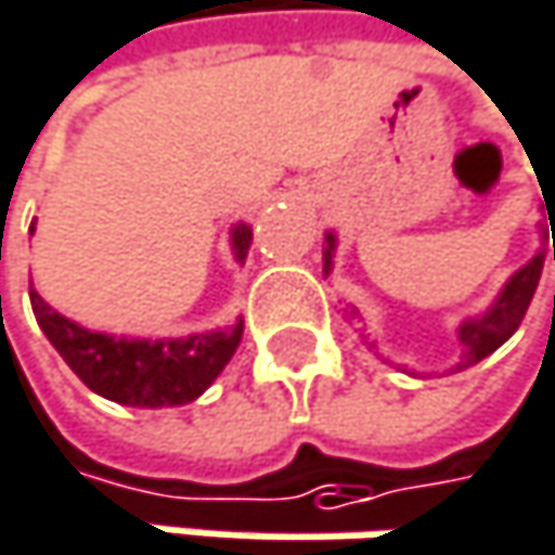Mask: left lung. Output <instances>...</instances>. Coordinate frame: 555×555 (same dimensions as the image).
Segmentation results:
<instances>
[{"mask_svg":"<svg viewBox=\"0 0 555 555\" xmlns=\"http://www.w3.org/2000/svg\"><path fill=\"white\" fill-rule=\"evenodd\" d=\"M332 249H335V236H328L325 272L332 269ZM540 272H543V256L537 253V256L514 275V280L504 286L501 299L494 302V309H491L485 319H475V322H465V325H462L459 341H462L465 354H462V364H459L455 371H465V367L485 361L491 351H498V348L517 332V325L524 322V315H527V309H530V302H533V293H537V286H540Z\"/></svg>","mask_w":555,"mask_h":555,"instance_id":"left-lung-1","label":"left lung"}]
</instances>
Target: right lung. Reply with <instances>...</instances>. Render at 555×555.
Wrapping results in <instances>:
<instances>
[{
    "label": "right lung",
    "mask_w": 555,
    "mask_h": 555,
    "mask_svg": "<svg viewBox=\"0 0 555 555\" xmlns=\"http://www.w3.org/2000/svg\"><path fill=\"white\" fill-rule=\"evenodd\" d=\"M253 243L249 227L233 230V253L243 262ZM35 319L54 351L67 361V367L100 397L122 406H181L197 400L217 374L233 358L243 325L233 332L188 335V338H113L96 335L70 319L57 315L35 289H28Z\"/></svg>",
    "instance_id": "right-lung-1"
}]
</instances>
